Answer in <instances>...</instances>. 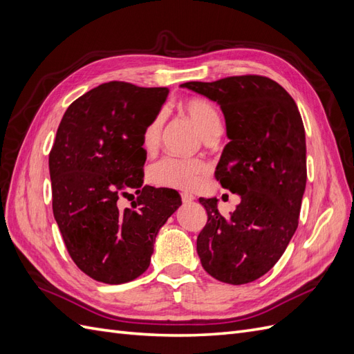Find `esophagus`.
I'll use <instances>...</instances> for the list:
<instances>
[{"instance_id":"34e87169","label":"esophagus","mask_w":354,"mask_h":354,"mask_svg":"<svg viewBox=\"0 0 354 354\" xmlns=\"http://www.w3.org/2000/svg\"><path fill=\"white\" fill-rule=\"evenodd\" d=\"M195 199V196L192 195V194H187V192H183V194H181V201H183L185 203H189V202H192Z\"/></svg>"}]
</instances>
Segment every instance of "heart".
Here are the masks:
<instances>
[{
  "label": "heart",
  "instance_id": "b5f03b06",
  "mask_svg": "<svg viewBox=\"0 0 354 354\" xmlns=\"http://www.w3.org/2000/svg\"><path fill=\"white\" fill-rule=\"evenodd\" d=\"M180 108L186 116L194 121L198 130L207 138L216 136L220 131L221 120L218 111L208 100L201 97H190L181 103ZM160 131H162V115H156L145 127L142 133V146L145 151H155L160 142ZM207 171L208 165L202 159L164 158L151 168L149 177L158 186L192 190L201 183Z\"/></svg>",
  "mask_w": 354,
  "mask_h": 354
}]
</instances>
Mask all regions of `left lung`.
Instances as JSON below:
<instances>
[{
	"instance_id": "8db88e82",
	"label": "left lung",
	"mask_w": 354,
	"mask_h": 354,
	"mask_svg": "<svg viewBox=\"0 0 354 354\" xmlns=\"http://www.w3.org/2000/svg\"><path fill=\"white\" fill-rule=\"evenodd\" d=\"M181 87L220 104L230 142L214 176L241 195L227 218L216 198H199L208 216L196 239L202 267L224 283L252 282L281 259L298 226L307 178L301 115L282 85L261 75Z\"/></svg>"
}]
</instances>
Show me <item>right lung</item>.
Returning a JSON list of instances; mask_svg holds the SVG:
<instances>
[{"instance_id":"1","label":"right lung","mask_w":354,"mask_h":354,"mask_svg":"<svg viewBox=\"0 0 354 354\" xmlns=\"http://www.w3.org/2000/svg\"><path fill=\"white\" fill-rule=\"evenodd\" d=\"M168 88L111 81L75 100L48 155L53 214L73 263L91 279L118 285L143 274L159 229L180 205L178 192L143 186L145 127ZM134 188L131 209L117 199Z\"/></svg>"}]
</instances>
